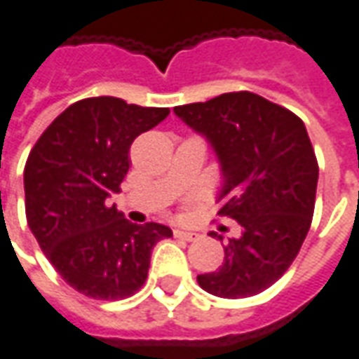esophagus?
Returning a JSON list of instances; mask_svg holds the SVG:
<instances>
[{"instance_id": "1", "label": "esophagus", "mask_w": 359, "mask_h": 359, "mask_svg": "<svg viewBox=\"0 0 359 359\" xmlns=\"http://www.w3.org/2000/svg\"><path fill=\"white\" fill-rule=\"evenodd\" d=\"M175 236L180 238V240H187V241H192L198 238V233H196V231H189V230H175Z\"/></svg>"}]
</instances>
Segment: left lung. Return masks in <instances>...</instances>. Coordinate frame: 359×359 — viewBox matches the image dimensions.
Instances as JSON below:
<instances>
[{"mask_svg":"<svg viewBox=\"0 0 359 359\" xmlns=\"http://www.w3.org/2000/svg\"><path fill=\"white\" fill-rule=\"evenodd\" d=\"M172 111L214 149L222 170L220 214L241 226L240 238L224 248V263L196 281L222 299L265 291L291 267L313 222L318 163L302 119L253 92Z\"/></svg>","mask_w":359,"mask_h":359,"instance_id":"obj_1","label":"left lung"}]
</instances>
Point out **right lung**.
<instances>
[{
    "mask_svg": "<svg viewBox=\"0 0 359 359\" xmlns=\"http://www.w3.org/2000/svg\"><path fill=\"white\" fill-rule=\"evenodd\" d=\"M100 96L68 106L39 137L27 159V224L58 275L78 292L119 301L147 279L151 251L169 226L126 220L109 196L121 192L133 139L169 116Z\"/></svg>",
    "mask_w": 359,
    "mask_h": 359,
    "instance_id": "obj_1",
    "label": "right lung"
}]
</instances>
